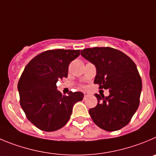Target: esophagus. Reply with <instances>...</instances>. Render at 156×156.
<instances>
[{
    "label": "esophagus",
    "instance_id": "34e87169",
    "mask_svg": "<svg viewBox=\"0 0 156 156\" xmlns=\"http://www.w3.org/2000/svg\"><path fill=\"white\" fill-rule=\"evenodd\" d=\"M90 93L89 92H84V98H86L87 97H88V96L90 95Z\"/></svg>",
    "mask_w": 156,
    "mask_h": 156
}]
</instances>
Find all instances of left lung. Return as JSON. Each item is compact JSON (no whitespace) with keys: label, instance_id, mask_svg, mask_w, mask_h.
<instances>
[{"label":"left lung","instance_id":"1","mask_svg":"<svg viewBox=\"0 0 156 156\" xmlns=\"http://www.w3.org/2000/svg\"><path fill=\"white\" fill-rule=\"evenodd\" d=\"M81 55L95 66L94 84L109 91L107 97L94 94L98 104L89 109L93 122L108 132L122 129L139 105L142 85L137 67L126 54L112 48H86Z\"/></svg>","mask_w":156,"mask_h":156}]
</instances>
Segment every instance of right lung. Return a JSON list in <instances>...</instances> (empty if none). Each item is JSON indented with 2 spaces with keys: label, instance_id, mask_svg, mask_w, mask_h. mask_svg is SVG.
Segmentation results:
<instances>
[{
  "label": "right lung",
  "instance_id": "obj_1",
  "mask_svg": "<svg viewBox=\"0 0 156 156\" xmlns=\"http://www.w3.org/2000/svg\"><path fill=\"white\" fill-rule=\"evenodd\" d=\"M79 55L80 50L46 51L26 65L17 85L20 103L27 119L41 130L54 132L65 126L74 105L84 98L81 91L62 95L56 85L68 77V65Z\"/></svg>",
  "mask_w": 156,
  "mask_h": 156
}]
</instances>
